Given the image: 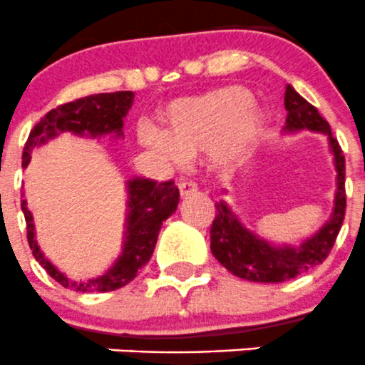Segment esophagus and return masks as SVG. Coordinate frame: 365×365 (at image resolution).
<instances>
[{"label": "esophagus", "instance_id": "34e87169", "mask_svg": "<svg viewBox=\"0 0 365 365\" xmlns=\"http://www.w3.org/2000/svg\"><path fill=\"white\" fill-rule=\"evenodd\" d=\"M178 190H180V196L187 197V196H190V194L196 192V183L187 182V180H182V182L178 183Z\"/></svg>", "mask_w": 365, "mask_h": 365}]
</instances>
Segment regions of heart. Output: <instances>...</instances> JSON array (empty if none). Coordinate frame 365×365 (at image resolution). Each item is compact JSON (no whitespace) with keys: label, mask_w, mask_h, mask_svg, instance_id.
<instances>
[{"label":"heart","mask_w":365,"mask_h":365,"mask_svg":"<svg viewBox=\"0 0 365 365\" xmlns=\"http://www.w3.org/2000/svg\"><path fill=\"white\" fill-rule=\"evenodd\" d=\"M165 132L140 128V140L173 164L210 150L215 164L239 160L264 133L265 112L250 88L226 85L201 96L180 100L165 110Z\"/></svg>","instance_id":"b5f03b06"}]
</instances>
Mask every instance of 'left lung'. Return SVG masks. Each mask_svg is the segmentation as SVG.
Instances as JSON below:
<instances>
[{
  "mask_svg": "<svg viewBox=\"0 0 365 365\" xmlns=\"http://www.w3.org/2000/svg\"><path fill=\"white\" fill-rule=\"evenodd\" d=\"M285 110H287V119H285L287 132L309 128L328 135L335 157V168H337V192H335V207L330 221L298 247L271 246L265 240L258 239L255 233L247 232L225 201L215 205L217 214L210 228L212 255L235 277L250 282H260V284L292 280L302 272L323 264L334 247L346 214V160L339 140L331 135L330 125L319 114V110L305 98L299 96L291 85L285 87Z\"/></svg>",
  "mask_w": 365,
  "mask_h": 365,
  "instance_id": "obj_1",
  "label": "left lung"
}]
</instances>
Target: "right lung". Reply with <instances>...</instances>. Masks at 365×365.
<instances>
[{
  "mask_svg": "<svg viewBox=\"0 0 365 365\" xmlns=\"http://www.w3.org/2000/svg\"><path fill=\"white\" fill-rule=\"evenodd\" d=\"M132 91L119 93L93 94L69 103L58 105L49 110L28 135L23 150V168L30 162L31 151L46 140L53 139L62 132H73L76 135H123V119L132 107ZM128 219H126V240L123 255L105 274L88 282H74L60 272L48 258L42 255L35 240L34 217L26 207L21 203L26 219V239L35 260L46 269L49 277L62 287L78 292H110L125 287L137 277L139 269L150 262L155 251L158 232L162 222L175 214L180 201V192L175 182H155L146 178H133L128 182Z\"/></svg>",
  "mask_w": 365,
  "mask_h": 365,
  "instance_id": "obj_1",
  "label": "right lung"
}]
</instances>
